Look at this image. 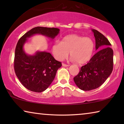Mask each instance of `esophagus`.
I'll return each mask as SVG.
<instances>
[{
  "mask_svg": "<svg viewBox=\"0 0 124 124\" xmlns=\"http://www.w3.org/2000/svg\"><path fill=\"white\" fill-rule=\"evenodd\" d=\"M62 66H63V67H68L69 65H68V64H66L63 63H62Z\"/></svg>",
  "mask_w": 124,
  "mask_h": 124,
  "instance_id": "34e87169",
  "label": "esophagus"
}]
</instances>
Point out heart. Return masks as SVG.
Instances as JSON below:
<instances>
[{"label": "heart", "mask_w": 124, "mask_h": 124, "mask_svg": "<svg viewBox=\"0 0 124 124\" xmlns=\"http://www.w3.org/2000/svg\"><path fill=\"white\" fill-rule=\"evenodd\" d=\"M94 49L95 43L91 38L77 34L67 35L61 42L56 41L52 47L54 55L57 60H63L70 52L72 60L80 64L91 60Z\"/></svg>", "instance_id": "b5f03b06"}]
</instances>
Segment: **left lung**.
Here are the masks:
<instances>
[{"instance_id": "obj_1", "label": "left lung", "mask_w": 124, "mask_h": 124, "mask_svg": "<svg viewBox=\"0 0 124 124\" xmlns=\"http://www.w3.org/2000/svg\"><path fill=\"white\" fill-rule=\"evenodd\" d=\"M95 38L96 50H98L86 64L81 67L74 78L80 89L90 91L101 86L109 77L113 69V50L111 44L102 33L92 29Z\"/></svg>"}]
</instances>
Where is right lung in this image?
<instances>
[{
  "mask_svg": "<svg viewBox=\"0 0 124 124\" xmlns=\"http://www.w3.org/2000/svg\"><path fill=\"white\" fill-rule=\"evenodd\" d=\"M59 32L57 28L34 27L25 33L17 42L15 52V72L22 84L30 91H45L53 81L62 63L46 51H37L34 55H28L24 51L23 45L27 38L34 34H41L53 39Z\"/></svg>",
  "mask_w": 124,
  "mask_h": 124,
  "instance_id": "1",
  "label": "right lung"
}]
</instances>
